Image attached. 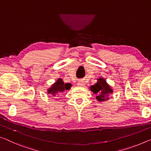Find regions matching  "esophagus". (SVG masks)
I'll return each instance as SVG.
<instances>
[{
    "label": "esophagus",
    "mask_w": 151,
    "mask_h": 151,
    "mask_svg": "<svg viewBox=\"0 0 151 151\" xmlns=\"http://www.w3.org/2000/svg\"><path fill=\"white\" fill-rule=\"evenodd\" d=\"M77 85H78V87H85V83L84 81H80V82H78L77 83Z\"/></svg>",
    "instance_id": "34e87169"
}]
</instances>
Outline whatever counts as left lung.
Masks as SVG:
<instances>
[{
    "label": "left lung",
    "mask_w": 151,
    "mask_h": 151,
    "mask_svg": "<svg viewBox=\"0 0 151 151\" xmlns=\"http://www.w3.org/2000/svg\"><path fill=\"white\" fill-rule=\"evenodd\" d=\"M93 94L95 95V99L99 102H104L109 99L110 94L113 93L114 90L104 78H97V82L89 87Z\"/></svg>",
    "instance_id": "1"
}]
</instances>
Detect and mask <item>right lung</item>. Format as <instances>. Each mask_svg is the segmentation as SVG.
Listing matches in <instances>:
<instances>
[{"label":"right lung","mask_w":151,"mask_h":151,"mask_svg":"<svg viewBox=\"0 0 151 151\" xmlns=\"http://www.w3.org/2000/svg\"><path fill=\"white\" fill-rule=\"evenodd\" d=\"M72 85L70 83H64L61 78H59L57 81L51 85L47 90V94H50L52 97H58L60 94L64 93L66 91L70 89Z\"/></svg>","instance_id":"obj_1"}]
</instances>
